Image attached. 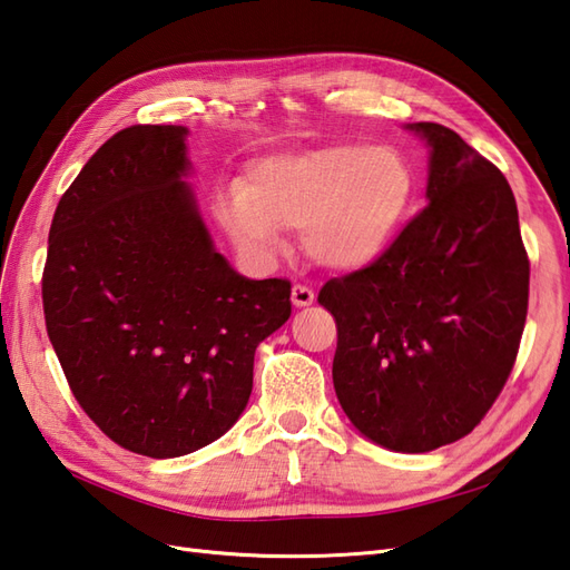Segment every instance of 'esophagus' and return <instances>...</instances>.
Wrapping results in <instances>:
<instances>
[{
  "mask_svg": "<svg viewBox=\"0 0 570 570\" xmlns=\"http://www.w3.org/2000/svg\"><path fill=\"white\" fill-rule=\"evenodd\" d=\"M314 299H316V295H314L312 287L299 285V283L293 287V304H295V307H309V304H314Z\"/></svg>",
  "mask_w": 570,
  "mask_h": 570,
  "instance_id": "obj_1",
  "label": "esophagus"
}]
</instances>
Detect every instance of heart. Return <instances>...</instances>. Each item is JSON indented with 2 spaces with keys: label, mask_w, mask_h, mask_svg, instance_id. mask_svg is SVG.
I'll return each instance as SVG.
<instances>
[{
  "label": "heart",
  "mask_w": 570,
  "mask_h": 570,
  "mask_svg": "<svg viewBox=\"0 0 570 570\" xmlns=\"http://www.w3.org/2000/svg\"><path fill=\"white\" fill-rule=\"evenodd\" d=\"M413 171L390 145L341 142L263 157L242 186L217 203V217L244 252L271 256L285 229L318 266L360 271L384 256L413 200Z\"/></svg>",
  "instance_id": "1"
}]
</instances>
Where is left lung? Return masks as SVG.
<instances>
[{"label": "left lung", "mask_w": 570, "mask_h": 570, "mask_svg": "<svg viewBox=\"0 0 570 570\" xmlns=\"http://www.w3.org/2000/svg\"><path fill=\"white\" fill-rule=\"evenodd\" d=\"M428 205L384 256L331 281L318 304L336 318L333 386L377 445L430 452L462 440L510 377L530 299L515 196L495 164L438 122Z\"/></svg>", "instance_id": "left-lung-1"}]
</instances>
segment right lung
I'll list each match as a JSON object with an SVG mask.
<instances>
[{"mask_svg":"<svg viewBox=\"0 0 570 570\" xmlns=\"http://www.w3.org/2000/svg\"><path fill=\"white\" fill-rule=\"evenodd\" d=\"M186 128L130 125L55 210L43 268L48 336L79 406L135 454L196 452L237 423L256 345L281 328L289 281H246L215 252Z\"/></svg>","mask_w":570,"mask_h":570,"instance_id":"1","label":"right lung"}]
</instances>
